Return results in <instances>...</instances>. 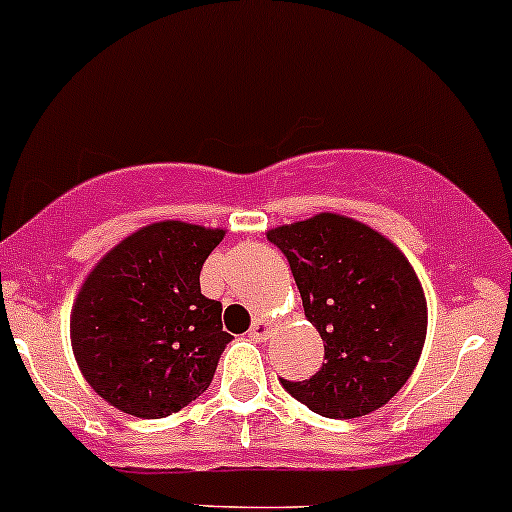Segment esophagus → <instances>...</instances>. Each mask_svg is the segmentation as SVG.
I'll use <instances>...</instances> for the list:
<instances>
[{
	"instance_id": "34e87169",
	"label": "esophagus",
	"mask_w": 512,
	"mask_h": 512,
	"mask_svg": "<svg viewBox=\"0 0 512 512\" xmlns=\"http://www.w3.org/2000/svg\"><path fill=\"white\" fill-rule=\"evenodd\" d=\"M269 330H272V323H269V320H255L247 335H250V340L255 342H265L269 338Z\"/></svg>"
}]
</instances>
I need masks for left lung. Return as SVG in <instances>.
Instances as JSON below:
<instances>
[{"label":"left lung","instance_id":"left-lung-1","mask_svg":"<svg viewBox=\"0 0 512 512\" xmlns=\"http://www.w3.org/2000/svg\"><path fill=\"white\" fill-rule=\"evenodd\" d=\"M320 333L325 362L311 379L282 381L323 418L350 420L386 406L413 374L428 333L415 269L374 228L340 213L267 230Z\"/></svg>","mask_w":512,"mask_h":512}]
</instances>
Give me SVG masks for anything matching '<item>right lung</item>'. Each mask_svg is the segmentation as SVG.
<instances>
[{"label": "right lung", "instance_id": "obj_1", "mask_svg": "<svg viewBox=\"0 0 512 512\" xmlns=\"http://www.w3.org/2000/svg\"><path fill=\"white\" fill-rule=\"evenodd\" d=\"M226 230L182 221L145 226L106 252L84 279L70 340L87 384L119 411L167 418L209 389L233 340L221 301L199 274Z\"/></svg>", "mask_w": 512, "mask_h": 512}]
</instances>
